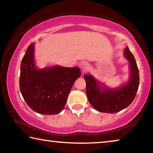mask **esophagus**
I'll return each instance as SVG.
<instances>
[{"label": "esophagus", "mask_w": 153, "mask_h": 153, "mask_svg": "<svg viewBox=\"0 0 153 153\" xmlns=\"http://www.w3.org/2000/svg\"><path fill=\"white\" fill-rule=\"evenodd\" d=\"M88 63L87 62H86V61H82V62H81V63H80L79 67H80V68H81L82 71L83 72V73L86 71V69L88 68Z\"/></svg>", "instance_id": "obj_1"}]
</instances>
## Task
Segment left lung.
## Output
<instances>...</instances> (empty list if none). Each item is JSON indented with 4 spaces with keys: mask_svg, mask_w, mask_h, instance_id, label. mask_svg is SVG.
<instances>
[{
    "mask_svg": "<svg viewBox=\"0 0 153 153\" xmlns=\"http://www.w3.org/2000/svg\"><path fill=\"white\" fill-rule=\"evenodd\" d=\"M124 55L129 63L128 82L117 88H108L90 74L84 75L88 101L96 110L115 113L128 107L136 97L139 86V71L133 54L126 47Z\"/></svg>",
    "mask_w": 153,
    "mask_h": 153,
    "instance_id": "8db88e82",
    "label": "left lung"
}]
</instances>
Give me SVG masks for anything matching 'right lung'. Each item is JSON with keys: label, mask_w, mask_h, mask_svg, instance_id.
Wrapping results in <instances>:
<instances>
[{"label": "right lung", "mask_w": 153, "mask_h": 153, "mask_svg": "<svg viewBox=\"0 0 153 153\" xmlns=\"http://www.w3.org/2000/svg\"><path fill=\"white\" fill-rule=\"evenodd\" d=\"M34 44L28 46L21 63L19 87L22 97L33 111L56 115L63 109L76 80L79 67L59 65L38 69L34 63Z\"/></svg>", "instance_id": "right-lung-1"}]
</instances>
